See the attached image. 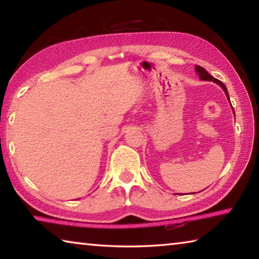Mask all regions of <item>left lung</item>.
I'll return each instance as SVG.
<instances>
[{
  "mask_svg": "<svg viewBox=\"0 0 259 259\" xmlns=\"http://www.w3.org/2000/svg\"><path fill=\"white\" fill-rule=\"evenodd\" d=\"M195 71H196V73H198V75L200 76V78H201V80H202V81H212V82H214V83H217V84H218L219 87H221L223 90H224L226 97H227V99H229V102H230L229 93H227L226 85L224 84V83L221 82L219 80H217V78H214L213 76L210 75V74H209L207 71H205V69H204L203 67L199 66V65H196V66H195ZM230 103H231V102H230ZM233 112H234V109H233ZM234 114H235V113H234Z\"/></svg>",
  "mask_w": 259,
  "mask_h": 259,
  "instance_id": "obj_1",
  "label": "left lung"
}]
</instances>
